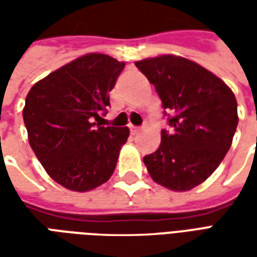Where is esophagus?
Wrapping results in <instances>:
<instances>
[{
	"mask_svg": "<svg viewBox=\"0 0 257 257\" xmlns=\"http://www.w3.org/2000/svg\"><path fill=\"white\" fill-rule=\"evenodd\" d=\"M140 131H142L140 128H136V126H131V134H132V135H139Z\"/></svg>",
	"mask_w": 257,
	"mask_h": 257,
	"instance_id": "obj_1",
	"label": "esophagus"
}]
</instances>
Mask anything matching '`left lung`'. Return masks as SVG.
<instances>
[{
    "instance_id": "1",
    "label": "left lung",
    "mask_w": 257,
    "mask_h": 257,
    "mask_svg": "<svg viewBox=\"0 0 257 257\" xmlns=\"http://www.w3.org/2000/svg\"><path fill=\"white\" fill-rule=\"evenodd\" d=\"M172 111L156 153L143 158L151 179L172 191H189L215 172L231 147L237 99L217 75L190 59L161 55L136 62Z\"/></svg>"
}]
</instances>
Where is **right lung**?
<instances>
[{
    "label": "right lung",
    "mask_w": 257,
    "mask_h": 257,
    "mask_svg": "<svg viewBox=\"0 0 257 257\" xmlns=\"http://www.w3.org/2000/svg\"><path fill=\"white\" fill-rule=\"evenodd\" d=\"M123 67L108 55L86 53L40 79L26 96L29 143L64 189L85 193L111 178L129 128L97 122Z\"/></svg>",
    "instance_id": "1"
}]
</instances>
